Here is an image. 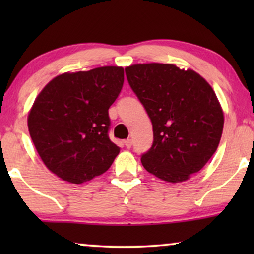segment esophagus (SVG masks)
<instances>
[{"instance_id": "1", "label": "esophagus", "mask_w": 254, "mask_h": 254, "mask_svg": "<svg viewBox=\"0 0 254 254\" xmlns=\"http://www.w3.org/2000/svg\"><path fill=\"white\" fill-rule=\"evenodd\" d=\"M124 143H125V145H126V148H128V149H129V148L131 147V144H133V143H131V140H130V138H128V140L125 141Z\"/></svg>"}]
</instances>
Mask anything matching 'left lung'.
<instances>
[{
  "label": "left lung",
  "mask_w": 254,
  "mask_h": 254,
  "mask_svg": "<svg viewBox=\"0 0 254 254\" xmlns=\"http://www.w3.org/2000/svg\"><path fill=\"white\" fill-rule=\"evenodd\" d=\"M125 71L154 131L142 165L165 182H185L206 165L220 143L224 117L214 90L197 72L175 64H140Z\"/></svg>",
  "instance_id": "obj_1"
}]
</instances>
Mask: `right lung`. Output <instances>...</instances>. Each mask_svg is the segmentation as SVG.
<instances>
[{"label": "right lung", "instance_id": "add662e5", "mask_svg": "<svg viewBox=\"0 0 254 254\" xmlns=\"http://www.w3.org/2000/svg\"><path fill=\"white\" fill-rule=\"evenodd\" d=\"M124 85V68L64 72L34 100L27 126L40 158L59 178L72 184L103 175L120 148L109 137V109Z\"/></svg>", "mask_w": 254, "mask_h": 254}]
</instances>
